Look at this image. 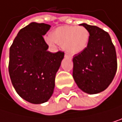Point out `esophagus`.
Returning a JSON list of instances; mask_svg holds the SVG:
<instances>
[{"label": "esophagus", "mask_w": 122, "mask_h": 122, "mask_svg": "<svg viewBox=\"0 0 122 122\" xmlns=\"http://www.w3.org/2000/svg\"><path fill=\"white\" fill-rule=\"evenodd\" d=\"M65 58H68V59H71V57L70 55H68V54H65Z\"/></svg>", "instance_id": "1"}]
</instances>
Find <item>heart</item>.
I'll list each match as a JSON object with an SVG mask.
<instances>
[{"label":"heart","mask_w":122,"mask_h":122,"mask_svg":"<svg viewBox=\"0 0 122 122\" xmlns=\"http://www.w3.org/2000/svg\"><path fill=\"white\" fill-rule=\"evenodd\" d=\"M89 39V33L84 27L65 25L54 30L51 37L46 38V41L50 45L55 43L62 46L69 54H76L86 49Z\"/></svg>","instance_id":"1"}]
</instances>
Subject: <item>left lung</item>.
Instances as JSON below:
<instances>
[{
    "mask_svg": "<svg viewBox=\"0 0 122 122\" xmlns=\"http://www.w3.org/2000/svg\"><path fill=\"white\" fill-rule=\"evenodd\" d=\"M89 33L87 46L73 58V77L78 86L88 94L104 91L117 70V53L109 34L102 29L81 24Z\"/></svg>",
    "mask_w": 122,
    "mask_h": 122,
    "instance_id": "8db88e82",
    "label": "left lung"
}]
</instances>
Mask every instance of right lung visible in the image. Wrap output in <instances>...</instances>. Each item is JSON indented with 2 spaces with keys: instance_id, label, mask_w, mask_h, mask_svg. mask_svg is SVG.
Wrapping results in <instances>:
<instances>
[{
  "instance_id": "right-lung-1",
  "label": "right lung",
  "mask_w": 122,
  "mask_h": 122,
  "mask_svg": "<svg viewBox=\"0 0 122 122\" xmlns=\"http://www.w3.org/2000/svg\"><path fill=\"white\" fill-rule=\"evenodd\" d=\"M44 23L32 22L22 28L9 50V73L16 92L26 101L41 104L51 97L55 75L64 52L51 53L44 36L50 28Z\"/></svg>"
}]
</instances>
